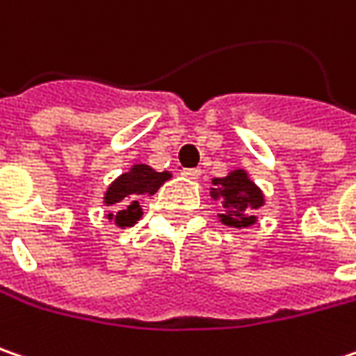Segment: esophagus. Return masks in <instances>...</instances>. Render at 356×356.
<instances>
[{"mask_svg":"<svg viewBox=\"0 0 356 356\" xmlns=\"http://www.w3.org/2000/svg\"><path fill=\"white\" fill-rule=\"evenodd\" d=\"M180 174H182V176H186V178H190V180H198L202 172H200L198 168H182L180 170Z\"/></svg>","mask_w":356,"mask_h":356,"instance_id":"esophagus-1","label":"esophagus"}]
</instances>
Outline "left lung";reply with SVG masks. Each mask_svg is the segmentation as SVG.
Masks as SVG:
<instances>
[{
	"label": "left lung",
	"mask_w": 356,
	"mask_h": 356,
	"mask_svg": "<svg viewBox=\"0 0 356 356\" xmlns=\"http://www.w3.org/2000/svg\"><path fill=\"white\" fill-rule=\"evenodd\" d=\"M210 196L222 206L220 222L234 228H246L257 222V210L264 206L262 190L248 178L244 170H232L224 178H214Z\"/></svg>",
	"instance_id": "1"
}]
</instances>
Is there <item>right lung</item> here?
Listing matches in <instances>:
<instances>
[{"label":"right lung","mask_w":356,"mask_h":356,"mask_svg":"<svg viewBox=\"0 0 356 356\" xmlns=\"http://www.w3.org/2000/svg\"><path fill=\"white\" fill-rule=\"evenodd\" d=\"M172 178L170 172H156L148 164H134L128 172L118 176L104 194V204L114 206V214H108V220L116 226H134L142 218L140 198L158 192L166 180Z\"/></svg>","instance_id":"1"}]
</instances>
